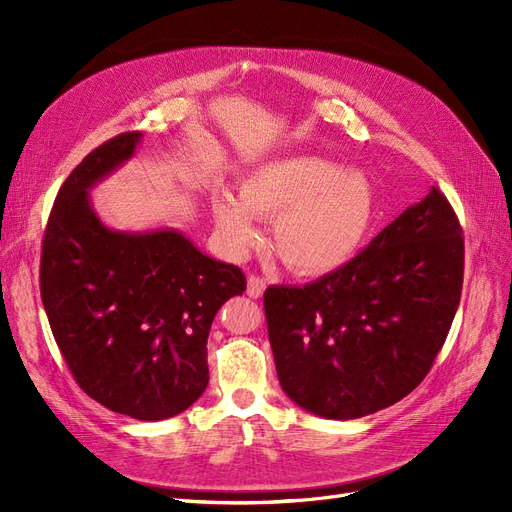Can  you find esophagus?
Wrapping results in <instances>:
<instances>
[{"instance_id":"obj_1","label":"esophagus","mask_w":512,"mask_h":512,"mask_svg":"<svg viewBox=\"0 0 512 512\" xmlns=\"http://www.w3.org/2000/svg\"><path fill=\"white\" fill-rule=\"evenodd\" d=\"M265 288H267V282L262 280V277H258V275L247 277V297L260 299L262 292H265Z\"/></svg>"}]
</instances>
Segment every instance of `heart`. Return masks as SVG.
I'll return each mask as SVG.
<instances>
[{"instance_id": "heart-1", "label": "heart", "mask_w": 512, "mask_h": 512, "mask_svg": "<svg viewBox=\"0 0 512 512\" xmlns=\"http://www.w3.org/2000/svg\"><path fill=\"white\" fill-rule=\"evenodd\" d=\"M211 213L224 245L241 254L258 239L256 218L273 221V247L288 267L327 273L359 256L378 220L374 181L320 156L262 162L239 179V196L215 192Z\"/></svg>"}]
</instances>
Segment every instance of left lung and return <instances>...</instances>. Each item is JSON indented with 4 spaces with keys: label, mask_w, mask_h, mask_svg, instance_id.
<instances>
[{
    "label": "left lung",
    "mask_w": 512,
    "mask_h": 512,
    "mask_svg": "<svg viewBox=\"0 0 512 512\" xmlns=\"http://www.w3.org/2000/svg\"><path fill=\"white\" fill-rule=\"evenodd\" d=\"M463 237L429 194L348 265L265 292L277 378L299 408L350 421L397 404L431 369L461 299Z\"/></svg>",
    "instance_id": "1"
}]
</instances>
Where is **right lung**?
<instances>
[{
	"label": "right lung",
	"instance_id": "obj_1",
	"mask_svg": "<svg viewBox=\"0 0 512 512\" xmlns=\"http://www.w3.org/2000/svg\"><path fill=\"white\" fill-rule=\"evenodd\" d=\"M141 132L106 141L72 170L44 230L40 294L74 380L138 421L188 410L209 384L207 337L245 275L175 228L115 230L89 192L126 164Z\"/></svg>",
	"mask_w": 512,
	"mask_h": 512
}]
</instances>
